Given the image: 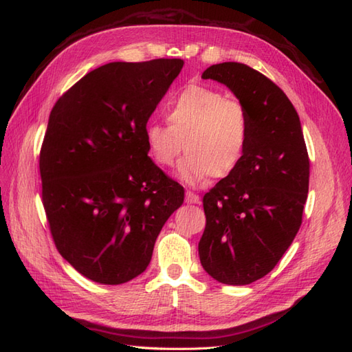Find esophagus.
I'll list each match as a JSON object with an SVG mask.
<instances>
[{
    "label": "esophagus",
    "instance_id": "34e87169",
    "mask_svg": "<svg viewBox=\"0 0 352 352\" xmlns=\"http://www.w3.org/2000/svg\"><path fill=\"white\" fill-rule=\"evenodd\" d=\"M199 201H201V198H199V195H197L195 192H190V190L186 192V203L188 204H199Z\"/></svg>",
    "mask_w": 352,
    "mask_h": 352
}]
</instances>
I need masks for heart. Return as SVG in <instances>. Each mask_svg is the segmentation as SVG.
Listing matches in <instances>:
<instances>
[{
	"label": "heart",
	"instance_id": "obj_1",
	"mask_svg": "<svg viewBox=\"0 0 352 352\" xmlns=\"http://www.w3.org/2000/svg\"><path fill=\"white\" fill-rule=\"evenodd\" d=\"M168 124L145 129L149 154L160 166H174L182 151L180 175L190 184L223 178L242 163L250 144V115L243 104L218 89L189 85L163 107Z\"/></svg>",
	"mask_w": 352,
	"mask_h": 352
}]
</instances>
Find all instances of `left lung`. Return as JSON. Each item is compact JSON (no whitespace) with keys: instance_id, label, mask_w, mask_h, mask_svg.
I'll return each mask as SVG.
<instances>
[{"instance_id":"8db88e82","label":"left lung","mask_w":352,"mask_h":352,"mask_svg":"<svg viewBox=\"0 0 352 352\" xmlns=\"http://www.w3.org/2000/svg\"><path fill=\"white\" fill-rule=\"evenodd\" d=\"M226 85L250 115V144L234 172L203 198L201 265L214 280L243 286L278 263L302 222L310 162L300 116L272 80L245 63L203 72Z\"/></svg>"}]
</instances>
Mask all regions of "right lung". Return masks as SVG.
Instances as JSON below:
<instances>
[{
  "mask_svg": "<svg viewBox=\"0 0 352 352\" xmlns=\"http://www.w3.org/2000/svg\"><path fill=\"white\" fill-rule=\"evenodd\" d=\"M182 58L113 62L52 107L39 155L42 204L60 256L101 284L133 280L151 261L184 189L148 157L149 116Z\"/></svg>",
  "mask_w": 352,
  "mask_h": 352,
  "instance_id": "right-lung-1",
  "label": "right lung"
}]
</instances>
